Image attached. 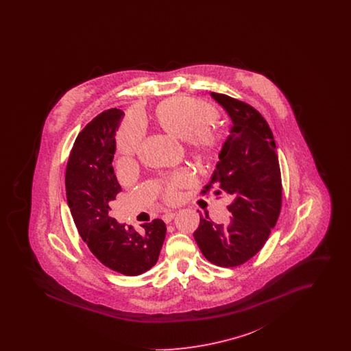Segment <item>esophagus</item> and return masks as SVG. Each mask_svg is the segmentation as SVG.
Listing matches in <instances>:
<instances>
[{
    "label": "esophagus",
    "instance_id": "obj_1",
    "mask_svg": "<svg viewBox=\"0 0 351 351\" xmlns=\"http://www.w3.org/2000/svg\"><path fill=\"white\" fill-rule=\"evenodd\" d=\"M175 216H176V213H175V212H167V213H165V215H163L162 219H163L166 223H169V222L173 219Z\"/></svg>",
    "mask_w": 351,
    "mask_h": 351
}]
</instances>
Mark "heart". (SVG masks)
Listing matches in <instances>:
<instances>
[{
	"mask_svg": "<svg viewBox=\"0 0 351 351\" xmlns=\"http://www.w3.org/2000/svg\"><path fill=\"white\" fill-rule=\"evenodd\" d=\"M217 110L205 101L189 96H173L162 101L155 110V121L166 133L185 140L186 149L199 158H209L217 152L219 136L212 123L216 122ZM141 132L136 126H126L118 135V151L123 160H129L138 149ZM188 171H179L168 179L162 188L166 202L179 199V191L192 183Z\"/></svg>",
	"mask_w": 351,
	"mask_h": 351,
	"instance_id": "1",
	"label": "heart"
}]
</instances>
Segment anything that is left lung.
Here are the masks:
<instances>
[{"instance_id": "8db88e82", "label": "left lung", "mask_w": 351, "mask_h": 351, "mask_svg": "<svg viewBox=\"0 0 351 351\" xmlns=\"http://www.w3.org/2000/svg\"><path fill=\"white\" fill-rule=\"evenodd\" d=\"M233 121L219 162L202 195L228 193L233 201L225 223L202 216L193 233L202 255L219 267L246 263L267 242L282 210V175L267 121L251 105L212 92Z\"/></svg>"}]
</instances>
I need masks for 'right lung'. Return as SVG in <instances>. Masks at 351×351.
I'll return each instance as SVG.
<instances>
[{"label":"right lung","instance_id":"1","mask_svg":"<svg viewBox=\"0 0 351 351\" xmlns=\"http://www.w3.org/2000/svg\"><path fill=\"white\" fill-rule=\"evenodd\" d=\"M122 116L116 108L104 110L77 135L68 158L66 191L73 222L90 252L105 267L136 276L158 262L166 225L156 218L139 233L110 217V204L122 191L112 167Z\"/></svg>","mask_w":351,"mask_h":351}]
</instances>
